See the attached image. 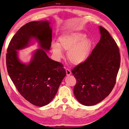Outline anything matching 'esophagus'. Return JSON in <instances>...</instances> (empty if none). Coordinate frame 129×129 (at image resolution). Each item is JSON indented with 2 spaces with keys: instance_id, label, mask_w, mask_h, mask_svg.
Returning <instances> with one entry per match:
<instances>
[{
  "instance_id": "esophagus-1",
  "label": "esophagus",
  "mask_w": 129,
  "mask_h": 129,
  "mask_svg": "<svg viewBox=\"0 0 129 129\" xmlns=\"http://www.w3.org/2000/svg\"><path fill=\"white\" fill-rule=\"evenodd\" d=\"M66 72H67V75H68V76H69V75L71 74V73H72L71 72H70V70L68 69H66Z\"/></svg>"
}]
</instances>
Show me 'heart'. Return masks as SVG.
Here are the masks:
<instances>
[{"instance_id": "b5f03b06", "label": "heart", "mask_w": 129, "mask_h": 129, "mask_svg": "<svg viewBox=\"0 0 129 129\" xmlns=\"http://www.w3.org/2000/svg\"><path fill=\"white\" fill-rule=\"evenodd\" d=\"M59 44L53 42L51 45L52 52L57 59L63 56L62 49L68 51L69 61L73 65L82 64L89 57L93 43L82 32H70L62 35L59 38Z\"/></svg>"}]
</instances>
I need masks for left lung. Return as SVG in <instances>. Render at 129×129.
Wrapping results in <instances>:
<instances>
[{"label":"left lung","instance_id":"1","mask_svg":"<svg viewBox=\"0 0 129 129\" xmlns=\"http://www.w3.org/2000/svg\"><path fill=\"white\" fill-rule=\"evenodd\" d=\"M101 39L84 62L72 70L77 80L75 98L89 106L101 102L115 86L120 65L119 49L106 29L99 27Z\"/></svg>","mask_w":129,"mask_h":129}]
</instances>
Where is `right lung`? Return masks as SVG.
<instances>
[{
  "label": "right lung",
  "mask_w": 129,
  "mask_h": 129,
  "mask_svg": "<svg viewBox=\"0 0 129 129\" xmlns=\"http://www.w3.org/2000/svg\"><path fill=\"white\" fill-rule=\"evenodd\" d=\"M50 24L48 21L24 24L11 40L6 55L7 71L18 91L28 101L39 107L51 101L66 75L62 64L46 54L52 41ZM33 39L38 42L40 49L34 52L26 64L20 61L17 51L29 46Z\"/></svg>",
  "instance_id": "add662e5"
}]
</instances>
